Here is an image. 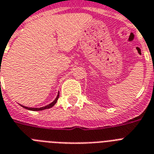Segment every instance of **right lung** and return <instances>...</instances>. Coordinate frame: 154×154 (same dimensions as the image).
I'll use <instances>...</instances> for the list:
<instances>
[{
	"label": "right lung",
	"instance_id": "1",
	"mask_svg": "<svg viewBox=\"0 0 154 154\" xmlns=\"http://www.w3.org/2000/svg\"><path fill=\"white\" fill-rule=\"evenodd\" d=\"M58 97H59V92H58V94H57V97H56V99L54 100L52 102V103H51L50 104H48V105L47 106H44V107H25V106H23L21 105V107H23V108H25V109H27V110H30V111H42V110H45V109H48V108H51V107H53L54 104H55L56 103H57V99H58Z\"/></svg>",
	"mask_w": 154,
	"mask_h": 154
}]
</instances>
